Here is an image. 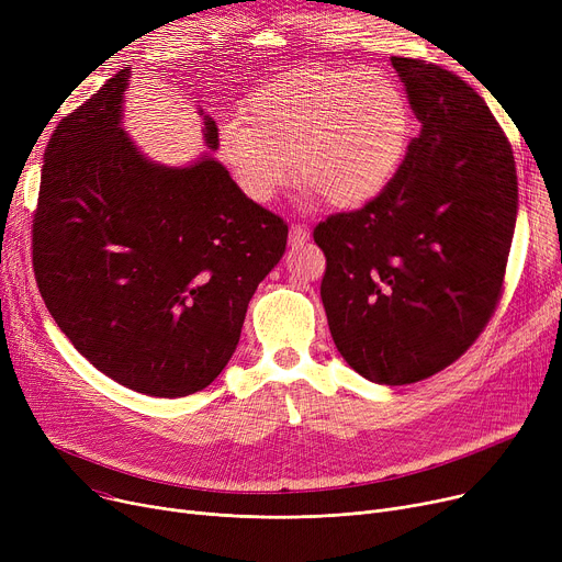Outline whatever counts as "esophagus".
Segmentation results:
<instances>
[{
	"label": "esophagus",
	"mask_w": 562,
	"mask_h": 562,
	"mask_svg": "<svg viewBox=\"0 0 562 562\" xmlns=\"http://www.w3.org/2000/svg\"><path fill=\"white\" fill-rule=\"evenodd\" d=\"M305 241H310V229L307 225H291V232H289V244L291 246H303Z\"/></svg>",
	"instance_id": "esophagus-1"
}]
</instances>
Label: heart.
I'll return each mask as SVG.
<instances>
[{
  "instance_id": "1",
  "label": "heart",
  "mask_w": 562,
  "mask_h": 562,
  "mask_svg": "<svg viewBox=\"0 0 562 562\" xmlns=\"http://www.w3.org/2000/svg\"><path fill=\"white\" fill-rule=\"evenodd\" d=\"M407 138L409 109L392 77L310 66L261 86L244 115L227 117L218 159L252 202H271L299 164L307 200L356 210L394 180Z\"/></svg>"
}]
</instances>
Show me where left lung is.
I'll return each instance as SVG.
<instances>
[{
    "label": "left lung",
    "mask_w": 562,
    "mask_h": 562,
    "mask_svg": "<svg viewBox=\"0 0 562 562\" xmlns=\"http://www.w3.org/2000/svg\"><path fill=\"white\" fill-rule=\"evenodd\" d=\"M422 123L394 180L314 227L321 301L341 358L378 385H409L479 339L501 291L517 218L510 140L458 75L392 56Z\"/></svg>",
    "instance_id": "left-lung-1"
}]
</instances>
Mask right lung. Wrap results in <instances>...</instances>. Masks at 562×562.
I'll return each instance as SVG.
<instances>
[{"mask_svg":"<svg viewBox=\"0 0 562 562\" xmlns=\"http://www.w3.org/2000/svg\"><path fill=\"white\" fill-rule=\"evenodd\" d=\"M130 70L54 130L32 255L56 326L98 371L159 398L212 385L239 344L248 303L286 248V223L204 155L145 159L121 127ZM204 140L218 127L204 115Z\"/></svg>","mask_w":562,"mask_h":562,"instance_id":"add662e5","label":"right lung"}]
</instances>
